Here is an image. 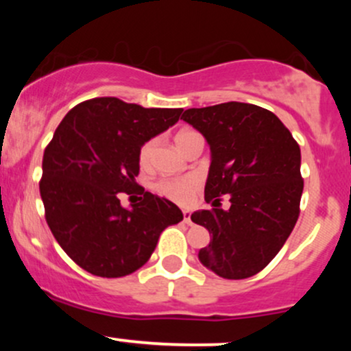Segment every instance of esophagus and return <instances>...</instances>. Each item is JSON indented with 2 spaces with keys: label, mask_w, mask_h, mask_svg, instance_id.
<instances>
[{
  "label": "esophagus",
  "mask_w": 351,
  "mask_h": 351,
  "mask_svg": "<svg viewBox=\"0 0 351 351\" xmlns=\"http://www.w3.org/2000/svg\"><path fill=\"white\" fill-rule=\"evenodd\" d=\"M183 221L186 224H193V221H191V213L189 211H183Z\"/></svg>",
  "instance_id": "34e87169"
}]
</instances>
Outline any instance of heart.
Segmentation results:
<instances>
[{
	"label": "heart",
	"mask_w": 351,
	"mask_h": 351,
	"mask_svg": "<svg viewBox=\"0 0 351 351\" xmlns=\"http://www.w3.org/2000/svg\"><path fill=\"white\" fill-rule=\"evenodd\" d=\"M196 132L193 130H181L175 135V142L176 147L180 148L181 152L186 148V145L189 142L191 136H195ZM153 148H155V142L153 140H147L140 145L138 148V165L142 168H147L152 162V155H153ZM199 183L195 176H184V178H162L158 181H155L153 184V189H155L158 195L165 196V198L175 201V203L184 204L188 203L189 198L195 195V191L198 189Z\"/></svg>",
	"instance_id": "heart-1"
}]
</instances>
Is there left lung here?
<instances>
[{"mask_svg": "<svg viewBox=\"0 0 351 351\" xmlns=\"http://www.w3.org/2000/svg\"><path fill=\"white\" fill-rule=\"evenodd\" d=\"M181 119L204 135L213 155L204 188L213 208L191 215L211 236L199 249V263L223 279L256 276L277 256L299 219L304 191L299 143L277 115L254 104L188 108ZM224 194L232 201L228 212L220 209Z\"/></svg>", "mask_w": 351, "mask_h": 351, "instance_id": "8db88e82", "label": "left lung"}]
</instances>
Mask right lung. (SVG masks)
<instances>
[{"mask_svg":"<svg viewBox=\"0 0 351 351\" xmlns=\"http://www.w3.org/2000/svg\"><path fill=\"white\" fill-rule=\"evenodd\" d=\"M183 108H143L117 97L84 100L56 128L43 156L44 216L64 252L84 271L123 277L150 259L183 213L136 183L138 148L178 122ZM138 192L132 210L119 193Z\"/></svg>","mask_w":351,"mask_h":351,"instance_id":"add662e5","label":"right lung"}]
</instances>
